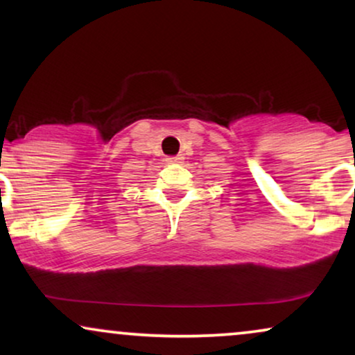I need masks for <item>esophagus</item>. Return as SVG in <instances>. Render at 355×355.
I'll return each instance as SVG.
<instances>
[{"label": "esophagus", "mask_w": 355, "mask_h": 355, "mask_svg": "<svg viewBox=\"0 0 355 355\" xmlns=\"http://www.w3.org/2000/svg\"><path fill=\"white\" fill-rule=\"evenodd\" d=\"M183 157H182V155H175V157H167V160H168V162H180V160H182Z\"/></svg>", "instance_id": "1"}]
</instances>
